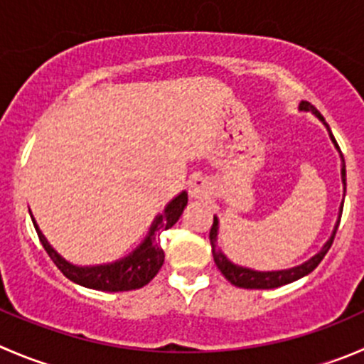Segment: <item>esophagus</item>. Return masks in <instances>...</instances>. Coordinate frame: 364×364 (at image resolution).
Returning a JSON list of instances; mask_svg holds the SVG:
<instances>
[{
	"label": "esophagus",
	"mask_w": 364,
	"mask_h": 364,
	"mask_svg": "<svg viewBox=\"0 0 364 364\" xmlns=\"http://www.w3.org/2000/svg\"><path fill=\"white\" fill-rule=\"evenodd\" d=\"M190 193H192V197H196V199H206L211 193L210 183H208L203 176H196V178H192V181H190Z\"/></svg>",
	"instance_id": "obj_1"
}]
</instances>
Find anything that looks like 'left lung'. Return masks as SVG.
<instances>
[{
  "label": "left lung",
  "mask_w": 364,
  "mask_h": 364,
  "mask_svg": "<svg viewBox=\"0 0 364 364\" xmlns=\"http://www.w3.org/2000/svg\"><path fill=\"white\" fill-rule=\"evenodd\" d=\"M301 110H306V112L311 110L313 114H315L320 121H323V124L327 126L326 119H323L322 115H320V112L316 110L311 103H308V101H302ZM327 128H329V126H327ZM331 139H333V142L336 144V147L340 149L336 139H334L333 135H331ZM345 176L347 174H345V160H343L341 179H343V186L347 188V178H345ZM341 211H343V206H341ZM340 218H341V215H340ZM340 218H338L336 228H334V231H333V236H331L329 242L323 245V249L320 250L316 256H313L311 259L306 261V263H302V264H299V267L288 268V270H279V272H256V270H250V268H243V267H236V264H232L231 261H229L228 257H225L224 254L217 249V245H215V240H217V218H213V225H211V229H210V243H211V252H213L215 264H217L218 270L222 272V276H224L229 283L235 284V287H238V288H247V290H270V288H277V287H283V284L294 283V281L308 276L309 272H313L316 267H318L320 261L323 259V256L327 254V250H329L331 245H333L334 236H336V231H338V225H340Z\"/></svg>",
  "instance_id": "8db88e82"
}]
</instances>
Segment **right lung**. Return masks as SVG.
Listing matches in <instances>:
<instances>
[{"label": "right lung", "mask_w": 364, "mask_h": 364, "mask_svg": "<svg viewBox=\"0 0 364 364\" xmlns=\"http://www.w3.org/2000/svg\"><path fill=\"white\" fill-rule=\"evenodd\" d=\"M186 203H188V196L185 192L179 193L167 208H165L164 215L154 220L153 228H151L149 236L146 242L132 254V256L124 257L122 261L110 264H100V267H74V264L67 263L63 257L53 250V247L46 242L44 235L41 229L35 224V231H37L38 240H41L42 247L46 249L48 256L51 257L53 263L58 267L67 279L73 283L81 284L85 288H92V290L101 291H129V290H139V288L146 287L158 272H160L161 264H164L165 252L158 243V235L164 229L172 228L176 222L181 217L183 210H185Z\"/></svg>", "instance_id": "1"}]
</instances>
